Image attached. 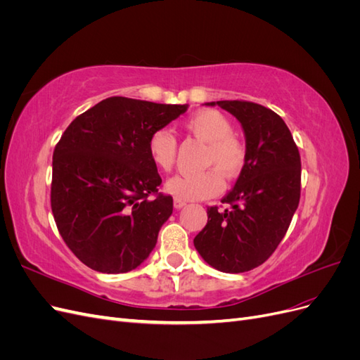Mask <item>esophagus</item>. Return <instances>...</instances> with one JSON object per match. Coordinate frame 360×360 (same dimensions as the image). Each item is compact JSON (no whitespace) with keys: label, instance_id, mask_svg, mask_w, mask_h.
<instances>
[{"label":"esophagus","instance_id":"obj_1","mask_svg":"<svg viewBox=\"0 0 360 360\" xmlns=\"http://www.w3.org/2000/svg\"><path fill=\"white\" fill-rule=\"evenodd\" d=\"M184 205H186V201L174 198V207H176V209H181V207H184Z\"/></svg>","mask_w":360,"mask_h":360}]
</instances>
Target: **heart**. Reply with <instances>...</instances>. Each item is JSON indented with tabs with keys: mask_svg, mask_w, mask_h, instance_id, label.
Returning <instances> with one entry per match:
<instances>
[{
	"mask_svg": "<svg viewBox=\"0 0 360 360\" xmlns=\"http://www.w3.org/2000/svg\"><path fill=\"white\" fill-rule=\"evenodd\" d=\"M189 132L204 143V167H213L192 176H176L167 181V191L179 200H207L224 188L221 172L226 179L238 176L246 162V147L233 135V123L216 110L192 114L184 123ZM148 155L162 171H171L177 160V139L167 129H158L148 138Z\"/></svg>",
	"mask_w": 360,
	"mask_h": 360,
	"instance_id": "b5f03b06",
	"label": "heart"
}]
</instances>
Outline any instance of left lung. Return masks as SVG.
<instances>
[{
	"instance_id": "left-lung-1",
	"label": "left lung",
	"mask_w": 360,
	"mask_h": 360,
	"mask_svg": "<svg viewBox=\"0 0 360 360\" xmlns=\"http://www.w3.org/2000/svg\"><path fill=\"white\" fill-rule=\"evenodd\" d=\"M217 105L240 122L246 162L236 186L221 200L224 212L207 209V225L193 238L205 263L225 274L261 266L284 238L300 200V155L276 112L248 101Z\"/></svg>"
}]
</instances>
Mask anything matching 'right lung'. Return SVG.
I'll return each mask as SVG.
<instances>
[{"instance_id":"1","label":"right lung","mask_w":360,"mask_h":360,"mask_svg":"<svg viewBox=\"0 0 360 360\" xmlns=\"http://www.w3.org/2000/svg\"><path fill=\"white\" fill-rule=\"evenodd\" d=\"M188 110L114 96L76 117L52 156L51 209L64 243L102 274L136 269L156 246L172 197L148 138Z\"/></svg>"}]
</instances>
